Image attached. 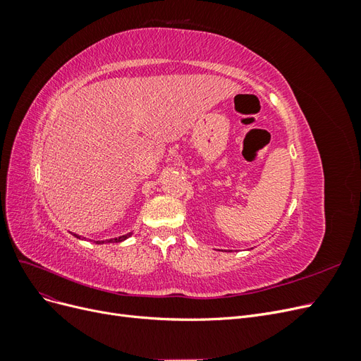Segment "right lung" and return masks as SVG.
Here are the masks:
<instances>
[{"instance_id": "obj_1", "label": "right lung", "mask_w": 361, "mask_h": 361, "mask_svg": "<svg viewBox=\"0 0 361 361\" xmlns=\"http://www.w3.org/2000/svg\"><path fill=\"white\" fill-rule=\"evenodd\" d=\"M130 236V233H126V235H122V236H118V238H114V239H110V241H97V243H122L123 239H126V238H129Z\"/></svg>"}]
</instances>
